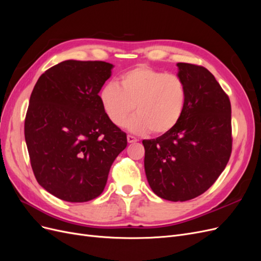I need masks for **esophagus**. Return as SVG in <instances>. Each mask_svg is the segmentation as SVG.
<instances>
[{"label":"esophagus","instance_id":"esophagus-1","mask_svg":"<svg viewBox=\"0 0 261 261\" xmlns=\"http://www.w3.org/2000/svg\"><path fill=\"white\" fill-rule=\"evenodd\" d=\"M138 139L135 137V136H132V135H127V141L129 144H133V143H136Z\"/></svg>","mask_w":261,"mask_h":261}]
</instances>
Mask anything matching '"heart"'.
Returning <instances> with one entry per match:
<instances>
[{"mask_svg":"<svg viewBox=\"0 0 261 261\" xmlns=\"http://www.w3.org/2000/svg\"><path fill=\"white\" fill-rule=\"evenodd\" d=\"M117 82L108 83L99 92L102 109L114 125L122 126L134 106L137 114L126 123L133 133L161 135L177 125L187 102L180 76L143 64L122 73Z\"/></svg>","mask_w":261,"mask_h":261,"instance_id":"b5f03b06","label":"heart"}]
</instances>
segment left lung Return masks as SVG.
<instances>
[{
    "instance_id": "8db88e82",
    "label": "left lung",
    "mask_w": 261,
    "mask_h": 261,
    "mask_svg": "<svg viewBox=\"0 0 261 261\" xmlns=\"http://www.w3.org/2000/svg\"><path fill=\"white\" fill-rule=\"evenodd\" d=\"M187 102L174 128L143 140L145 171L153 193L170 201H186L209 189L232 153L231 102L209 70L177 63Z\"/></svg>"
}]
</instances>
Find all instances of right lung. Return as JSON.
<instances>
[{
    "mask_svg": "<svg viewBox=\"0 0 261 261\" xmlns=\"http://www.w3.org/2000/svg\"><path fill=\"white\" fill-rule=\"evenodd\" d=\"M112 67L102 61L61 62L39 77L31 92L25 118L30 164L38 183L62 200L97 198L127 146L99 99Z\"/></svg>",
    "mask_w": 261,
    "mask_h": 261,
    "instance_id": "right-lung-1",
    "label": "right lung"
}]
</instances>
